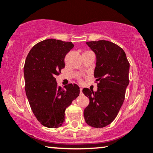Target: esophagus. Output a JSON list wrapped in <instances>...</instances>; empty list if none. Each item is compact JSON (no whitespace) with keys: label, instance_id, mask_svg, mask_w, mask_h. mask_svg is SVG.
<instances>
[{"label":"esophagus","instance_id":"34e87169","mask_svg":"<svg viewBox=\"0 0 153 153\" xmlns=\"http://www.w3.org/2000/svg\"><path fill=\"white\" fill-rule=\"evenodd\" d=\"M80 95H82V88H80Z\"/></svg>","mask_w":153,"mask_h":153}]
</instances>
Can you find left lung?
<instances>
[{"label": "left lung", "instance_id": "obj_1", "mask_svg": "<svg viewBox=\"0 0 153 153\" xmlns=\"http://www.w3.org/2000/svg\"><path fill=\"white\" fill-rule=\"evenodd\" d=\"M96 56L94 76L98 82L96 92L84 88L89 98L84 116L86 124L95 128L108 126L116 118L129 84V62L124 50L108 41L86 42Z\"/></svg>", "mask_w": 153, "mask_h": 153}]
</instances>
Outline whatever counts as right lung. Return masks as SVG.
Listing matches in <instances>:
<instances>
[{
	"mask_svg": "<svg viewBox=\"0 0 153 153\" xmlns=\"http://www.w3.org/2000/svg\"><path fill=\"white\" fill-rule=\"evenodd\" d=\"M73 47L72 42L46 39L36 44L26 58V95L37 120L48 128L62 126L65 110L80 92L76 84L58 87L55 78L65 67V57Z\"/></svg>",
	"mask_w": 153,
	"mask_h": 153,
	"instance_id": "1",
	"label": "right lung"
}]
</instances>
